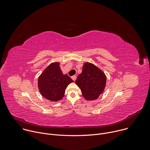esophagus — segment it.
<instances>
[{"label":"esophagus","mask_w":150,"mask_h":150,"mask_svg":"<svg viewBox=\"0 0 150 150\" xmlns=\"http://www.w3.org/2000/svg\"><path fill=\"white\" fill-rule=\"evenodd\" d=\"M71 78L72 79V80H74V81L76 80V76H75V75H74V76H72V77H71Z\"/></svg>","instance_id":"esophagus-1"}]
</instances>
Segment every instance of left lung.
Wrapping results in <instances>:
<instances>
[{"instance_id": "1", "label": "left lung", "mask_w": 150, "mask_h": 150, "mask_svg": "<svg viewBox=\"0 0 150 150\" xmlns=\"http://www.w3.org/2000/svg\"><path fill=\"white\" fill-rule=\"evenodd\" d=\"M107 78L102 70L93 63L85 62L82 72L75 83L81 90L83 98L89 101L98 98L104 91Z\"/></svg>"}]
</instances>
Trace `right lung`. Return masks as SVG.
Returning a JSON list of instances; mask_svg holds the SVG:
<instances>
[{
	"label": "right lung",
	"instance_id": "obj_1",
	"mask_svg": "<svg viewBox=\"0 0 150 150\" xmlns=\"http://www.w3.org/2000/svg\"><path fill=\"white\" fill-rule=\"evenodd\" d=\"M74 81L63 74L60 63L53 62L43 71L38 78V87L41 96L51 101H57L65 96L68 85Z\"/></svg>",
	"mask_w": 150,
	"mask_h": 150
}]
</instances>
